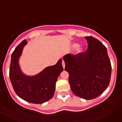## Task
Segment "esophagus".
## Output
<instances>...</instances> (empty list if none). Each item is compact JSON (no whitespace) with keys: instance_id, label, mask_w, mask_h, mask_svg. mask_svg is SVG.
Listing matches in <instances>:
<instances>
[{"instance_id":"esophagus-1","label":"esophagus","mask_w":122,"mask_h":122,"mask_svg":"<svg viewBox=\"0 0 122 122\" xmlns=\"http://www.w3.org/2000/svg\"><path fill=\"white\" fill-rule=\"evenodd\" d=\"M62 66H63V68H65V62L63 60H62Z\"/></svg>"}]
</instances>
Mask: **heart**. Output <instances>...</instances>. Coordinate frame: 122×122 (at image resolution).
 <instances>
[{
	"instance_id": "heart-1",
	"label": "heart",
	"mask_w": 122,
	"mask_h": 122,
	"mask_svg": "<svg viewBox=\"0 0 122 122\" xmlns=\"http://www.w3.org/2000/svg\"><path fill=\"white\" fill-rule=\"evenodd\" d=\"M77 47H78V45H77V44L74 43L72 45V48H77ZM82 51H83L82 48H80V47H78V48L76 49V52H77V53H81L82 52Z\"/></svg>"
}]
</instances>
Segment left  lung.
Masks as SVG:
<instances>
[{"instance_id": "8db88e82", "label": "left lung", "mask_w": 122, "mask_h": 122, "mask_svg": "<svg viewBox=\"0 0 122 122\" xmlns=\"http://www.w3.org/2000/svg\"><path fill=\"white\" fill-rule=\"evenodd\" d=\"M85 38L88 43L86 51L66 54L63 60L73 93L81 98L92 100L107 89L112 68L105 46L93 36H85Z\"/></svg>"}]
</instances>
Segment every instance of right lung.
Listing matches in <instances>:
<instances>
[{"label": "right lung", "instance_id": "add662e5", "mask_svg": "<svg viewBox=\"0 0 122 122\" xmlns=\"http://www.w3.org/2000/svg\"><path fill=\"white\" fill-rule=\"evenodd\" d=\"M27 44L23 40L11 54L10 66V79L15 93L25 101L34 104H41L52 98L56 83L63 70L62 59L53 66L46 67L43 71L33 76L25 75L19 66V59Z\"/></svg>", "mask_w": 122, "mask_h": 122}]
</instances>
